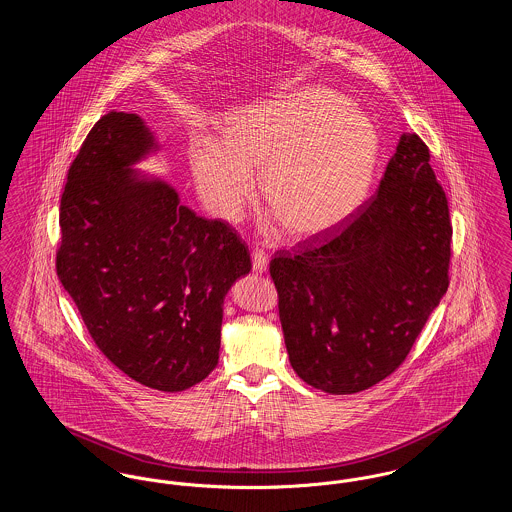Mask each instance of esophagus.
I'll use <instances>...</instances> for the list:
<instances>
[{
	"mask_svg": "<svg viewBox=\"0 0 512 512\" xmlns=\"http://www.w3.org/2000/svg\"><path fill=\"white\" fill-rule=\"evenodd\" d=\"M251 261H253V272H255V274H263V272H267L268 257L265 251L255 249V251L251 253Z\"/></svg>",
	"mask_w": 512,
	"mask_h": 512,
	"instance_id": "34e87169",
	"label": "esophagus"
}]
</instances>
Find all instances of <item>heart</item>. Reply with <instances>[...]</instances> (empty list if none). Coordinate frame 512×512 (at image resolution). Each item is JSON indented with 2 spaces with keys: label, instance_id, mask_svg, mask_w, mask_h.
<instances>
[{
  "label": "heart",
  "instance_id": "b5f03b06",
  "mask_svg": "<svg viewBox=\"0 0 512 512\" xmlns=\"http://www.w3.org/2000/svg\"><path fill=\"white\" fill-rule=\"evenodd\" d=\"M380 159L376 126L349 101L324 88L238 113L224 144L199 138L190 149L195 188L207 209L240 222L263 197L293 240L318 238L353 217L370 194Z\"/></svg>",
  "mask_w": 512,
  "mask_h": 512
}]
</instances>
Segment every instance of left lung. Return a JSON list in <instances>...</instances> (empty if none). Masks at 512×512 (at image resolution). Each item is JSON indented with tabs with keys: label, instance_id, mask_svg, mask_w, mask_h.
Listing matches in <instances>:
<instances>
[{
	"label": "left lung",
	"instance_id": "obj_1",
	"mask_svg": "<svg viewBox=\"0 0 512 512\" xmlns=\"http://www.w3.org/2000/svg\"><path fill=\"white\" fill-rule=\"evenodd\" d=\"M451 234L430 151L403 132L378 194L341 232L270 261L297 376L332 395L390 376L447 292Z\"/></svg>",
	"mask_w": 512,
	"mask_h": 512
}]
</instances>
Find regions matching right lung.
Masks as SVG:
<instances>
[{
  "instance_id": "1",
  "label": "right lung",
  "mask_w": 512,
  "mask_h": 512,
  "mask_svg": "<svg viewBox=\"0 0 512 512\" xmlns=\"http://www.w3.org/2000/svg\"><path fill=\"white\" fill-rule=\"evenodd\" d=\"M159 149L136 113L94 124L61 197L57 276L113 365L147 388L184 391L219 363L224 297L251 257L228 222L199 217L136 169Z\"/></svg>"
}]
</instances>
